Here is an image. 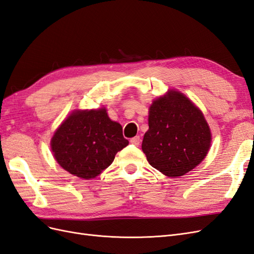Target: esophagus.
I'll use <instances>...</instances> for the list:
<instances>
[{"mask_svg": "<svg viewBox=\"0 0 254 254\" xmlns=\"http://www.w3.org/2000/svg\"><path fill=\"white\" fill-rule=\"evenodd\" d=\"M140 142H141V139H140V136H139V135H136V136L132 137L131 140H130V143H131L132 145H135V146L139 145V144H140Z\"/></svg>", "mask_w": 254, "mask_h": 254, "instance_id": "obj_1", "label": "esophagus"}]
</instances>
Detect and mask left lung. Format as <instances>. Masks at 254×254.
Wrapping results in <instances>:
<instances>
[{"label":"left lung","instance_id":"left-lung-1","mask_svg":"<svg viewBox=\"0 0 254 254\" xmlns=\"http://www.w3.org/2000/svg\"><path fill=\"white\" fill-rule=\"evenodd\" d=\"M142 150L149 164L168 177H179L206 156L211 131L203 114L180 92L153 101Z\"/></svg>","mask_w":254,"mask_h":254}]
</instances>
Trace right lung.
<instances>
[{
	"label": "right lung",
	"mask_w": 254,
	"mask_h": 254,
	"mask_svg": "<svg viewBox=\"0 0 254 254\" xmlns=\"http://www.w3.org/2000/svg\"><path fill=\"white\" fill-rule=\"evenodd\" d=\"M122 126L106 109L74 111L52 137V151L65 171L82 179L95 178L128 145Z\"/></svg>",
	"instance_id": "1"
}]
</instances>
